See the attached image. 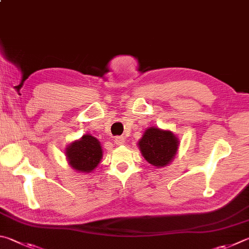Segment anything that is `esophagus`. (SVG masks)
Wrapping results in <instances>:
<instances>
[{"mask_svg": "<svg viewBox=\"0 0 249 249\" xmlns=\"http://www.w3.org/2000/svg\"><path fill=\"white\" fill-rule=\"evenodd\" d=\"M114 142H115V143L117 144V146H121V144H124L125 143V138L124 137H116Z\"/></svg>", "mask_w": 249, "mask_h": 249, "instance_id": "esophagus-1", "label": "esophagus"}]
</instances>
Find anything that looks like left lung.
Wrapping results in <instances>:
<instances>
[{
	"label": "left lung",
	"mask_w": 249,
	"mask_h": 249,
	"mask_svg": "<svg viewBox=\"0 0 249 249\" xmlns=\"http://www.w3.org/2000/svg\"><path fill=\"white\" fill-rule=\"evenodd\" d=\"M138 148L149 164L156 168L168 166L178 155L179 139L169 129L148 127L138 140Z\"/></svg>",
	"instance_id": "8db88e82"
}]
</instances>
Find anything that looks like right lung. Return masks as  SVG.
I'll list each match as a JSON object with an SVG mask.
<instances>
[{"label":"right lung","instance_id":"obj_1","mask_svg":"<svg viewBox=\"0 0 249 249\" xmlns=\"http://www.w3.org/2000/svg\"><path fill=\"white\" fill-rule=\"evenodd\" d=\"M65 156L71 169L79 173H91L100 163L103 150L99 140L86 134L65 148Z\"/></svg>","mask_w":249,"mask_h":249}]
</instances>
